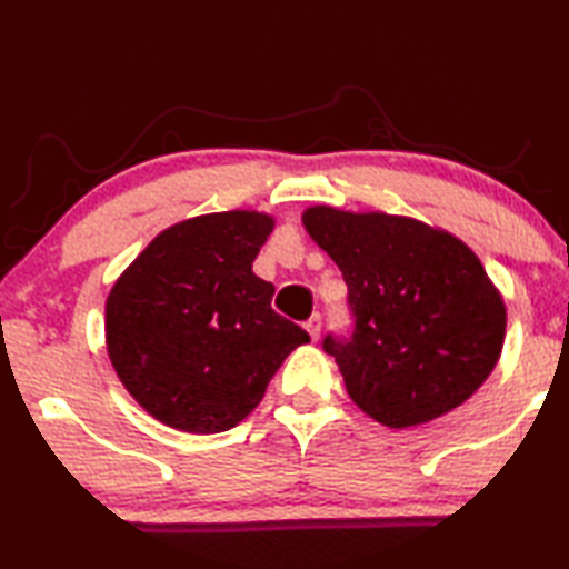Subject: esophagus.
<instances>
[{
    "instance_id": "esophagus-1",
    "label": "esophagus",
    "mask_w": 569,
    "mask_h": 569,
    "mask_svg": "<svg viewBox=\"0 0 569 569\" xmlns=\"http://www.w3.org/2000/svg\"><path fill=\"white\" fill-rule=\"evenodd\" d=\"M321 323H323V319H321V313H313L311 319L306 321V331H308V336H311V339L316 341L321 336Z\"/></svg>"
}]
</instances>
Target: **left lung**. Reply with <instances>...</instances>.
Returning <instances> with one entry per match:
<instances>
[{
    "label": "left lung",
    "instance_id": "obj_1",
    "mask_svg": "<svg viewBox=\"0 0 569 569\" xmlns=\"http://www.w3.org/2000/svg\"><path fill=\"white\" fill-rule=\"evenodd\" d=\"M303 228L349 286L356 329L326 339L351 401L389 429L461 407L502 356L507 306L465 240L409 216L311 206Z\"/></svg>",
    "mask_w": 569,
    "mask_h": 569
}]
</instances>
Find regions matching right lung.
I'll return each mask as SVG.
<instances>
[{
  "mask_svg": "<svg viewBox=\"0 0 569 569\" xmlns=\"http://www.w3.org/2000/svg\"><path fill=\"white\" fill-rule=\"evenodd\" d=\"M261 210L186 218L150 240L104 303L114 373L152 419L188 435L238 427L308 333L271 308L253 261L273 233Z\"/></svg>",
  "mask_w": 569,
  "mask_h": 569,
  "instance_id": "add662e5",
  "label": "right lung"
}]
</instances>
